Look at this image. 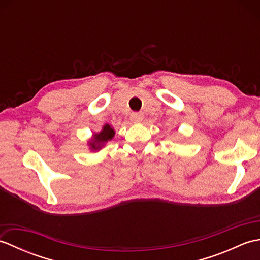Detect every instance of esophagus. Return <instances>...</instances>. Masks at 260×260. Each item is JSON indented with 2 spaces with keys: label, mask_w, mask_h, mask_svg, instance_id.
Returning a JSON list of instances; mask_svg holds the SVG:
<instances>
[{
  "label": "esophagus",
  "mask_w": 260,
  "mask_h": 260,
  "mask_svg": "<svg viewBox=\"0 0 260 260\" xmlns=\"http://www.w3.org/2000/svg\"><path fill=\"white\" fill-rule=\"evenodd\" d=\"M143 118L144 117H143V114H141V113H133L131 115V121H133V123H135V124L141 123Z\"/></svg>",
  "instance_id": "1"
}]
</instances>
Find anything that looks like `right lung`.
Instances as JSON below:
<instances>
[{
  "label": "right lung",
  "instance_id": "right-lung-1",
  "mask_svg": "<svg viewBox=\"0 0 260 260\" xmlns=\"http://www.w3.org/2000/svg\"><path fill=\"white\" fill-rule=\"evenodd\" d=\"M115 136V129L112 125L105 124L102 127V131L98 133L92 134L90 141H88V148L91 152H98L107 144L109 141H112Z\"/></svg>",
  "mask_w": 260,
  "mask_h": 260
}]
</instances>
